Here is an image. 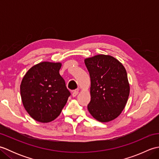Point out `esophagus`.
<instances>
[{
    "mask_svg": "<svg viewBox=\"0 0 159 159\" xmlns=\"http://www.w3.org/2000/svg\"><path fill=\"white\" fill-rule=\"evenodd\" d=\"M78 93H79V91H78V90H74V92H73V93H72V96L73 97H76L78 95Z\"/></svg>",
    "mask_w": 159,
    "mask_h": 159,
    "instance_id": "obj_1",
    "label": "esophagus"
}]
</instances>
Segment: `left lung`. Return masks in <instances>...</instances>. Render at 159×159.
<instances>
[{"mask_svg": "<svg viewBox=\"0 0 159 159\" xmlns=\"http://www.w3.org/2000/svg\"><path fill=\"white\" fill-rule=\"evenodd\" d=\"M91 79L90 114L98 121L108 122L120 116L130 93L126 69L110 55H98L85 59Z\"/></svg>", "mask_w": 159, "mask_h": 159, "instance_id": "8db88e82", "label": "left lung"}]
</instances>
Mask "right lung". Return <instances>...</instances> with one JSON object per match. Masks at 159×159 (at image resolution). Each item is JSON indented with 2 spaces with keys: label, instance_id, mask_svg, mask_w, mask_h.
Wrapping results in <instances>:
<instances>
[{
  "label": "right lung",
  "instance_id": "add662e5",
  "mask_svg": "<svg viewBox=\"0 0 159 159\" xmlns=\"http://www.w3.org/2000/svg\"><path fill=\"white\" fill-rule=\"evenodd\" d=\"M61 67V63H39L30 68L22 79L20 94L23 105L39 122L56 119L71 95L59 74Z\"/></svg>",
  "mask_w": 159,
  "mask_h": 159
}]
</instances>
